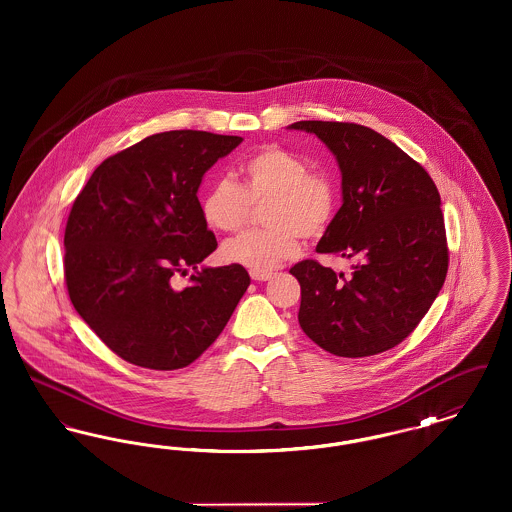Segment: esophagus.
<instances>
[{
  "label": "esophagus",
  "instance_id": "obj_1",
  "mask_svg": "<svg viewBox=\"0 0 512 512\" xmlns=\"http://www.w3.org/2000/svg\"><path fill=\"white\" fill-rule=\"evenodd\" d=\"M249 274H251V278L257 280V282H267V280L272 278V272H268V270H251Z\"/></svg>",
  "mask_w": 512,
  "mask_h": 512
}]
</instances>
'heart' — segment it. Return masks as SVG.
Segmentation results:
<instances>
[{"mask_svg": "<svg viewBox=\"0 0 512 512\" xmlns=\"http://www.w3.org/2000/svg\"><path fill=\"white\" fill-rule=\"evenodd\" d=\"M242 184L215 180L201 197L203 220L219 232H236L253 205H265V230L244 232L222 245V259L251 270H272L301 251V236L320 238L338 211L332 174L309 169L284 147L255 151L242 165Z\"/></svg>", "mask_w": 512, "mask_h": 512, "instance_id": "1", "label": "heart"}]
</instances>
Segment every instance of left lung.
Masks as SVG:
<instances>
[{
	"instance_id": "left-lung-1",
	"label": "left lung",
	"mask_w": 512,
	"mask_h": 512,
	"mask_svg": "<svg viewBox=\"0 0 512 512\" xmlns=\"http://www.w3.org/2000/svg\"><path fill=\"white\" fill-rule=\"evenodd\" d=\"M341 171L340 211L317 245L357 261L351 276L315 259L290 268L303 332L338 357H368L405 340L445 282L449 251L438 188L403 149L355 122L299 121Z\"/></svg>"
}]
</instances>
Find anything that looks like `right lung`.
<instances>
[{"label": "right lung", "instance_id": "add662e5", "mask_svg": "<svg viewBox=\"0 0 512 512\" xmlns=\"http://www.w3.org/2000/svg\"><path fill=\"white\" fill-rule=\"evenodd\" d=\"M240 136L171 130L105 159L74 199L65 228V282L74 309L113 353L176 370L219 338L247 286L242 265L201 268L217 238L201 215L203 174ZM194 267L193 284L171 276Z\"/></svg>", "mask_w": 512, "mask_h": 512}]
</instances>
